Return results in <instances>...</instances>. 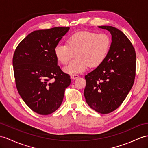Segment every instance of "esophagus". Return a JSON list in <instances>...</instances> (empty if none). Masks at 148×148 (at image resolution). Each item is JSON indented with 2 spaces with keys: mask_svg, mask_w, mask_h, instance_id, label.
I'll list each match as a JSON object with an SVG mask.
<instances>
[{
  "mask_svg": "<svg viewBox=\"0 0 148 148\" xmlns=\"http://www.w3.org/2000/svg\"><path fill=\"white\" fill-rule=\"evenodd\" d=\"M78 77H79L78 75H76V74L71 75V78L73 79V80H75V79H77V78H78Z\"/></svg>",
  "mask_w": 148,
  "mask_h": 148,
  "instance_id": "esophagus-1",
  "label": "esophagus"
}]
</instances>
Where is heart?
Masks as SVG:
<instances>
[{"label":"heart","instance_id":"heart-1","mask_svg":"<svg viewBox=\"0 0 148 148\" xmlns=\"http://www.w3.org/2000/svg\"><path fill=\"white\" fill-rule=\"evenodd\" d=\"M111 39L106 32L80 31L67 38L66 44L57 45L54 53L59 62L66 65L75 56L77 59L63 68L64 71L75 75L85 71L90 66L101 64L109 51Z\"/></svg>","mask_w":148,"mask_h":148}]
</instances>
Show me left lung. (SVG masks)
<instances>
[{
	"label": "left lung",
	"mask_w": 148,
	"mask_h": 148,
	"mask_svg": "<svg viewBox=\"0 0 148 148\" xmlns=\"http://www.w3.org/2000/svg\"><path fill=\"white\" fill-rule=\"evenodd\" d=\"M112 35L109 51L103 63L85 75L84 96L92 109L109 114L119 107L134 84L136 52L131 42L118 29L99 26Z\"/></svg>",
	"instance_id": "8db88e82"
}]
</instances>
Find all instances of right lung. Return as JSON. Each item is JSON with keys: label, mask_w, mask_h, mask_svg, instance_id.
<instances>
[{"label": "right lung", "mask_w": 148, "mask_h": 148, "mask_svg": "<svg viewBox=\"0 0 148 148\" xmlns=\"http://www.w3.org/2000/svg\"><path fill=\"white\" fill-rule=\"evenodd\" d=\"M69 27L34 31L15 50L12 64L17 91L26 105L41 115L56 111L62 104L69 75L58 66L54 49Z\"/></svg>", "instance_id": "right-lung-1"}]
</instances>
